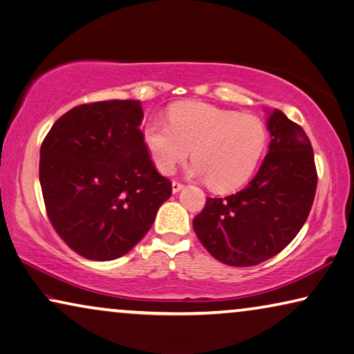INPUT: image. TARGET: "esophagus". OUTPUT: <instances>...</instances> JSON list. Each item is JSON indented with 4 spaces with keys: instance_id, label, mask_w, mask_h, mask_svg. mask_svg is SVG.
I'll use <instances>...</instances> for the list:
<instances>
[{
    "instance_id": "obj_1",
    "label": "esophagus",
    "mask_w": 354,
    "mask_h": 354,
    "mask_svg": "<svg viewBox=\"0 0 354 354\" xmlns=\"http://www.w3.org/2000/svg\"><path fill=\"white\" fill-rule=\"evenodd\" d=\"M171 187H173V192H179L184 187V184L181 181H178V179H175L171 184Z\"/></svg>"
}]
</instances>
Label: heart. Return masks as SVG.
<instances>
[{"instance_id":"heart-1","label":"heart","mask_w":354,"mask_h":354,"mask_svg":"<svg viewBox=\"0 0 354 354\" xmlns=\"http://www.w3.org/2000/svg\"><path fill=\"white\" fill-rule=\"evenodd\" d=\"M143 136L163 175H171L192 151L191 171L216 192L235 191L248 183L267 146V127L261 118L207 103L178 104L168 124L151 120Z\"/></svg>"}]
</instances>
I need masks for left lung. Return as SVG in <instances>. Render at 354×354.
Here are the masks:
<instances>
[{
    "instance_id": "left-lung-1",
    "label": "left lung",
    "mask_w": 354,
    "mask_h": 354,
    "mask_svg": "<svg viewBox=\"0 0 354 354\" xmlns=\"http://www.w3.org/2000/svg\"><path fill=\"white\" fill-rule=\"evenodd\" d=\"M272 135L259 171L240 192L207 198L194 218L200 243L214 259L251 267L277 256L299 234L312 209L318 173L304 129L275 109Z\"/></svg>"
}]
</instances>
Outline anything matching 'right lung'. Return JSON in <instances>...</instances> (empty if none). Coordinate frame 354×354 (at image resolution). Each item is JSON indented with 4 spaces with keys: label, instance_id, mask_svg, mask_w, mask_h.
I'll list each match as a JSON object with an SVG mask.
<instances>
[{
    "label": "right lung",
    "instance_id": "obj_1",
    "mask_svg": "<svg viewBox=\"0 0 354 354\" xmlns=\"http://www.w3.org/2000/svg\"><path fill=\"white\" fill-rule=\"evenodd\" d=\"M136 100L79 104L55 120L41 145L47 218L86 259L127 254L171 195V181L151 160Z\"/></svg>",
    "mask_w": 354,
    "mask_h": 354
}]
</instances>
